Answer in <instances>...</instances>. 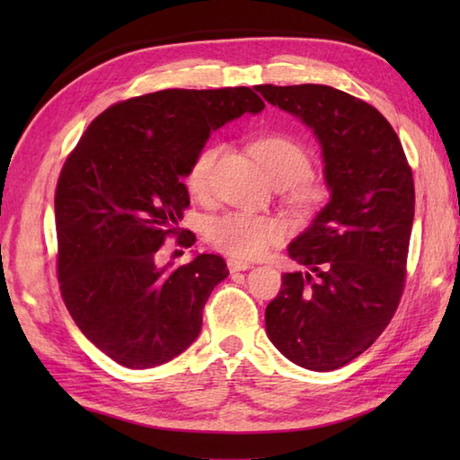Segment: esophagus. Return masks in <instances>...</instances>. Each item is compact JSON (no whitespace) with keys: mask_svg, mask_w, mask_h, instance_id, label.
Instances as JSON below:
<instances>
[{"mask_svg":"<svg viewBox=\"0 0 460 460\" xmlns=\"http://www.w3.org/2000/svg\"><path fill=\"white\" fill-rule=\"evenodd\" d=\"M227 267L231 272H237V270H247L251 269V262L247 261H239V259H229L227 261Z\"/></svg>","mask_w":460,"mask_h":460,"instance_id":"obj_1","label":"esophagus"}]
</instances>
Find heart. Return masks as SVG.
I'll list each match as a JSON object with an SVG mask.
<instances>
[{
    "instance_id": "1",
    "label": "heart",
    "mask_w": 460,
    "mask_h": 460,
    "mask_svg": "<svg viewBox=\"0 0 460 460\" xmlns=\"http://www.w3.org/2000/svg\"><path fill=\"white\" fill-rule=\"evenodd\" d=\"M255 155L275 185H292L290 198L302 211H314L326 201V190L308 181L312 160L298 142L287 136H267L255 144ZM217 146H205L195 154L185 172V190L195 199H205L211 191ZM205 235L215 249L237 259H255L287 235V225L275 215L247 211H225L205 223Z\"/></svg>"
}]
</instances>
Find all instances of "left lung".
I'll return each mask as SVG.
<instances>
[{
  "label": "left lung",
  "mask_w": 460,
  "mask_h": 460,
  "mask_svg": "<svg viewBox=\"0 0 460 460\" xmlns=\"http://www.w3.org/2000/svg\"><path fill=\"white\" fill-rule=\"evenodd\" d=\"M257 91L314 130L332 191L290 243V259L306 270L285 272L265 310L267 334L296 366L332 371L374 344L402 300L415 215L411 165L394 126L366 101L326 84Z\"/></svg>",
  "instance_id": "1"
}]
</instances>
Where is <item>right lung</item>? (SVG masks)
Segmentation results:
<instances>
[{"label": "right lung", "instance_id": "add662e5", "mask_svg": "<svg viewBox=\"0 0 460 460\" xmlns=\"http://www.w3.org/2000/svg\"><path fill=\"white\" fill-rule=\"evenodd\" d=\"M265 109L249 86L168 89L109 106L66 155L55 190L57 277L66 310L124 367L165 364L199 336L203 306L229 275L219 255L158 267L190 208L185 178L213 130Z\"/></svg>", "mask_w": 460, "mask_h": 460}]
</instances>
